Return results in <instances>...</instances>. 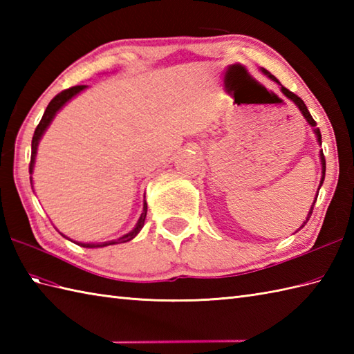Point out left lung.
Returning <instances> with one entry per match:
<instances>
[{
    "mask_svg": "<svg viewBox=\"0 0 354 354\" xmlns=\"http://www.w3.org/2000/svg\"><path fill=\"white\" fill-rule=\"evenodd\" d=\"M261 73L263 74H265V76H268L270 80H272V82H275V84L278 85V86H280V89H281V93L286 95V97H288V99L289 100H292L293 103H295L297 104V108L299 109V111H301V114H303V117L306 118V122L307 123H309L310 124V127H312V129H313V132H315V135H317V141H318V145L321 146V132H319V129H318V127H317V122H315V120L312 118V115H310V112L309 111H307V106H306V103L301 100V99H299V97L298 95H295V94H293V93H290L289 91V89L288 88H284L281 84H280V82H278V79L275 77V76H272V74H270L268 70H265V68H261ZM319 160H321V181H319V185H318V192H319V189H321V185H322V183H324V178H326V158H324V153H322V150H319ZM317 198H318V194H317V196H315V201H313V204H312V207H310V209H309V213H307V217H306V221H304V223L301 225V227H299L298 230H301L303 227H304V225L307 223V221H309L310 219V216H312V212H313V205H315V202H317ZM297 230V231H298ZM295 231V232H297Z\"/></svg>",
    "mask_w": 354,
    "mask_h": 354,
    "instance_id": "1",
    "label": "left lung"
}]
</instances>
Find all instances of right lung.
I'll list each match as a JSON object with an SVG mask.
<instances>
[{
	"instance_id": "add662e5",
	"label": "right lung",
	"mask_w": 354,
	"mask_h": 354,
	"mask_svg": "<svg viewBox=\"0 0 354 354\" xmlns=\"http://www.w3.org/2000/svg\"><path fill=\"white\" fill-rule=\"evenodd\" d=\"M88 86L86 85H79V86H73L70 89H65V91H62L61 94H57L55 99H53L50 103L47 109H45L44 115L41 118L39 124H37L36 131L33 133V140H32V160H30V167H28V171H30V183H32V173H33V167H35V162H36V153H37V146H39V141L42 138V135L45 133V131L48 129V126L51 124L53 118L56 117V114L59 111H61L66 103H68L73 97H76L77 94H80L82 91H85ZM146 199V196H145ZM146 214H147V202L145 201L142 202V213L140 216V219L137 222V225H135L133 230L127 232V234L118 237L117 240H109V242H102V243H82V242H74L79 246H84V248H104V246H109V245H117V243H126L129 242V240H132L133 237L138 236V232L141 231V228L145 227V221H146ZM61 232V231H59ZM62 234V232H61ZM65 239H68L65 234H62ZM71 240V239H68ZM73 242V240H71Z\"/></svg>"
}]
</instances>
